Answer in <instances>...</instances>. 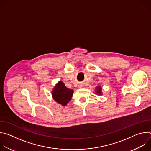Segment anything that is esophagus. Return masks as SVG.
<instances>
[{
  "mask_svg": "<svg viewBox=\"0 0 151 151\" xmlns=\"http://www.w3.org/2000/svg\"><path fill=\"white\" fill-rule=\"evenodd\" d=\"M82 85H79V88H82Z\"/></svg>",
  "mask_w": 151,
  "mask_h": 151,
  "instance_id": "34e87169",
  "label": "esophagus"
}]
</instances>
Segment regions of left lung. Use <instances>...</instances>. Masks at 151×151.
I'll list each match as a JSON object with an SVG mask.
<instances>
[{
  "mask_svg": "<svg viewBox=\"0 0 151 151\" xmlns=\"http://www.w3.org/2000/svg\"><path fill=\"white\" fill-rule=\"evenodd\" d=\"M95 92L97 95L101 96L102 95V88L100 85H98L95 88Z\"/></svg>",
  "mask_w": 151,
  "mask_h": 151,
  "instance_id": "8db88e82",
  "label": "left lung"
}]
</instances>
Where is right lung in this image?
I'll list each match as a JSON object with an SVG mask.
<instances>
[{
    "label": "right lung",
    "mask_w": 151,
    "mask_h": 151,
    "mask_svg": "<svg viewBox=\"0 0 151 151\" xmlns=\"http://www.w3.org/2000/svg\"><path fill=\"white\" fill-rule=\"evenodd\" d=\"M73 90L66 87L63 81H59L52 90V97L57 103L66 106L71 100Z\"/></svg>",
    "instance_id": "obj_1"
}]
</instances>
